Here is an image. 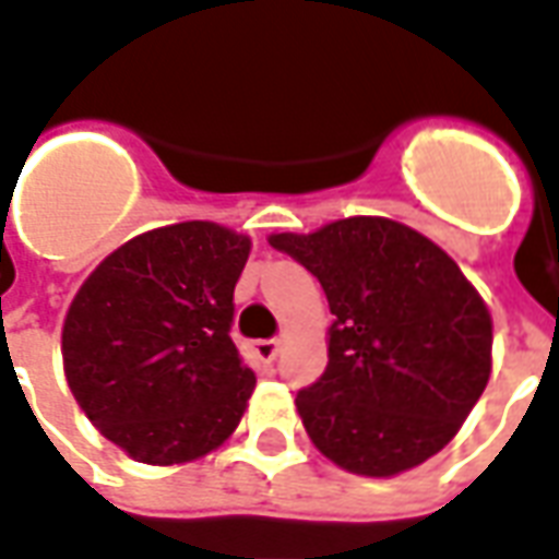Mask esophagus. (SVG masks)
Segmentation results:
<instances>
[{
	"instance_id": "esophagus-1",
	"label": "esophagus",
	"mask_w": 559,
	"mask_h": 559,
	"mask_svg": "<svg viewBox=\"0 0 559 559\" xmlns=\"http://www.w3.org/2000/svg\"><path fill=\"white\" fill-rule=\"evenodd\" d=\"M252 352H255V357H259L262 364H274L276 354H280V340L252 342Z\"/></svg>"
}]
</instances>
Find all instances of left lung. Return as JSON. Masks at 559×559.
Masks as SVG:
<instances>
[{
    "instance_id": "8db88e82",
    "label": "left lung",
    "mask_w": 559,
    "mask_h": 559,
    "mask_svg": "<svg viewBox=\"0 0 559 559\" xmlns=\"http://www.w3.org/2000/svg\"><path fill=\"white\" fill-rule=\"evenodd\" d=\"M267 243L319 276L336 316L328 369L295 399L316 450L369 479L441 452L491 378V312L462 267L386 217L276 231Z\"/></svg>"
}]
</instances>
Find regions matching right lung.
Here are the masks:
<instances>
[{
    "instance_id": "1",
    "label": "right lung",
    "mask_w": 559,
    "mask_h": 559,
    "mask_svg": "<svg viewBox=\"0 0 559 559\" xmlns=\"http://www.w3.org/2000/svg\"><path fill=\"white\" fill-rule=\"evenodd\" d=\"M252 240L211 219L142 231L85 276L62 324L76 405L142 464H187L229 441L255 374L229 336Z\"/></svg>"
}]
</instances>
